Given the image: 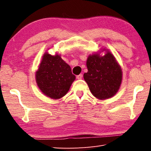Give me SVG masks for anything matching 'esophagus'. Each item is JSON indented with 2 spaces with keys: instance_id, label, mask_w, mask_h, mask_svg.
I'll use <instances>...</instances> for the list:
<instances>
[{
  "instance_id": "esophagus-1",
  "label": "esophagus",
  "mask_w": 151,
  "mask_h": 151,
  "mask_svg": "<svg viewBox=\"0 0 151 151\" xmlns=\"http://www.w3.org/2000/svg\"><path fill=\"white\" fill-rule=\"evenodd\" d=\"M82 78H83V75H82V74H80V75L76 76V78L78 79V80H80Z\"/></svg>"
}]
</instances>
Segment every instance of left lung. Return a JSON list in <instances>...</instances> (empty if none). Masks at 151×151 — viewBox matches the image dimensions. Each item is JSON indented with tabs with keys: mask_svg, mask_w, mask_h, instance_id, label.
Instances as JSON below:
<instances>
[{
	"mask_svg": "<svg viewBox=\"0 0 151 151\" xmlns=\"http://www.w3.org/2000/svg\"><path fill=\"white\" fill-rule=\"evenodd\" d=\"M106 52L103 56L100 53ZM88 72L83 77L93 95L100 100H105L115 95L122 80L121 66L111 51L103 48L88 55L86 60Z\"/></svg>",
	"mask_w": 151,
	"mask_h": 151,
	"instance_id": "1",
	"label": "left lung"
}]
</instances>
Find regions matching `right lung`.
Masks as SVG:
<instances>
[{
    "label": "right lung",
    "mask_w": 151,
    "mask_h": 151,
    "mask_svg": "<svg viewBox=\"0 0 151 151\" xmlns=\"http://www.w3.org/2000/svg\"><path fill=\"white\" fill-rule=\"evenodd\" d=\"M75 78L70 66L62 59L60 55H51L47 51L43 55L35 75L40 91L55 100L66 95Z\"/></svg>",
    "instance_id": "right-lung-1"
}]
</instances>
